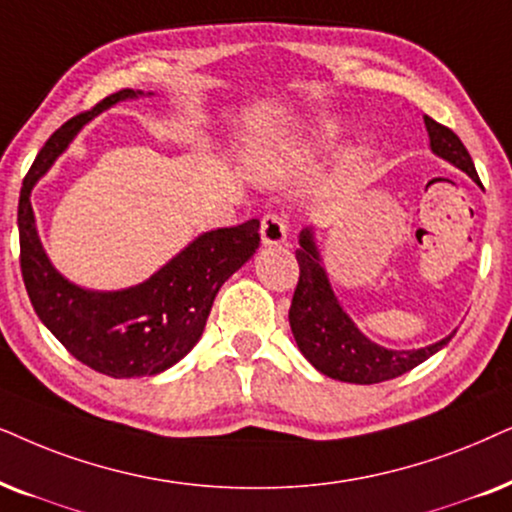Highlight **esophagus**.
Instances as JSON below:
<instances>
[{
	"label": "esophagus",
	"mask_w": 512,
	"mask_h": 512,
	"mask_svg": "<svg viewBox=\"0 0 512 512\" xmlns=\"http://www.w3.org/2000/svg\"><path fill=\"white\" fill-rule=\"evenodd\" d=\"M261 240L265 247L287 242V221L280 214H265L261 221Z\"/></svg>",
	"instance_id": "obj_1"
}]
</instances>
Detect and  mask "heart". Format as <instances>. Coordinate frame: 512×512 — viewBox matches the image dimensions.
<instances>
[{
	"instance_id": "obj_1",
	"label": "heart",
	"mask_w": 512,
	"mask_h": 512,
	"mask_svg": "<svg viewBox=\"0 0 512 512\" xmlns=\"http://www.w3.org/2000/svg\"><path fill=\"white\" fill-rule=\"evenodd\" d=\"M331 134H334V129H331V126H327V129H324V134H322V138H329Z\"/></svg>"
}]
</instances>
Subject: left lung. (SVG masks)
Wrapping results in <instances>:
<instances>
[{
	"mask_svg": "<svg viewBox=\"0 0 512 512\" xmlns=\"http://www.w3.org/2000/svg\"><path fill=\"white\" fill-rule=\"evenodd\" d=\"M423 119H426L430 136V150L480 183L473 157L468 155L461 138L447 126L437 124L435 119ZM298 244L301 249H296V261L301 275H298L294 298H291L289 324L298 350L324 376L345 383H360V386L390 381L426 362L430 355H435L451 341L454 334L418 350H388L369 341L336 301L327 280V270L322 268L320 251L315 247L313 230L305 228Z\"/></svg>",
	"mask_w": 512,
	"mask_h": 512,
	"instance_id": "obj_1",
	"label": "left lung"
}]
</instances>
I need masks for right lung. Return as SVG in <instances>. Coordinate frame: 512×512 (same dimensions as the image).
Wrapping results in <instances>:
<instances>
[{"label": "right lung", "mask_w": 512, "mask_h": 512, "mask_svg": "<svg viewBox=\"0 0 512 512\" xmlns=\"http://www.w3.org/2000/svg\"><path fill=\"white\" fill-rule=\"evenodd\" d=\"M143 91L122 89L72 117L44 143L18 199L21 272L39 320L72 357L112 378L155 376L195 348L218 289L256 254L258 218L199 235L150 280L122 291H89L65 280L39 242L30 192L82 126Z\"/></svg>", "instance_id": "add662e5"}]
</instances>
